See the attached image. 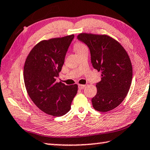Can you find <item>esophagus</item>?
<instances>
[{
  "mask_svg": "<svg viewBox=\"0 0 150 150\" xmlns=\"http://www.w3.org/2000/svg\"><path fill=\"white\" fill-rule=\"evenodd\" d=\"M86 85H83V84H79L78 85V88L80 89V90H83V88L86 87Z\"/></svg>",
  "mask_w": 150,
  "mask_h": 150,
  "instance_id": "1",
  "label": "esophagus"
}]
</instances>
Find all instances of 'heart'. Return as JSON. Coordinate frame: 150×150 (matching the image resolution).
Listing matches in <instances>:
<instances>
[{
    "mask_svg": "<svg viewBox=\"0 0 150 150\" xmlns=\"http://www.w3.org/2000/svg\"><path fill=\"white\" fill-rule=\"evenodd\" d=\"M86 49H87V47L84 44L81 43V42H76V43L74 44V51L76 52V53H78V52L83 51Z\"/></svg>",
    "mask_w": 150,
    "mask_h": 150,
    "instance_id": "heart-1",
    "label": "heart"
}]
</instances>
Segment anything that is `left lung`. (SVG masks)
<instances>
[{
	"label": "left lung",
	"mask_w": 150,
	"mask_h": 150,
	"mask_svg": "<svg viewBox=\"0 0 150 150\" xmlns=\"http://www.w3.org/2000/svg\"><path fill=\"white\" fill-rule=\"evenodd\" d=\"M78 39L88 46L93 68L101 72L91 99L93 108L99 112L114 109L124 100L132 83V67L127 52L106 34L81 33Z\"/></svg>",
	"instance_id": "left-lung-1"
}]
</instances>
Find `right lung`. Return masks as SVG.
Segmentation results:
<instances>
[{
	"instance_id": "1",
	"label": "right lung",
	"mask_w": 150,
	"mask_h": 150,
	"mask_svg": "<svg viewBox=\"0 0 150 150\" xmlns=\"http://www.w3.org/2000/svg\"><path fill=\"white\" fill-rule=\"evenodd\" d=\"M74 35L43 40L36 44L26 58L23 80L29 96L47 115L60 117L70 111L78 85L57 82L66 53Z\"/></svg>"
}]
</instances>
